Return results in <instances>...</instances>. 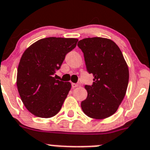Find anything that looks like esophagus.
<instances>
[{"label":"esophagus","instance_id":"1","mask_svg":"<svg viewBox=\"0 0 150 150\" xmlns=\"http://www.w3.org/2000/svg\"><path fill=\"white\" fill-rule=\"evenodd\" d=\"M71 87H72L73 88H75L78 87V84H76V83H71Z\"/></svg>","mask_w":150,"mask_h":150}]
</instances>
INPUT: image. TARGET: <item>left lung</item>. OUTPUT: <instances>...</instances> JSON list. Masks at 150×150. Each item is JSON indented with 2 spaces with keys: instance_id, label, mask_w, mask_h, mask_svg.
<instances>
[{
  "instance_id": "1",
  "label": "left lung",
  "mask_w": 150,
  "mask_h": 150,
  "mask_svg": "<svg viewBox=\"0 0 150 150\" xmlns=\"http://www.w3.org/2000/svg\"><path fill=\"white\" fill-rule=\"evenodd\" d=\"M85 57L87 71L93 74L91 85H85L88 96L81 104L83 112L94 119L113 115L125 96L129 70L120 48L112 40L85 38L78 43Z\"/></svg>"
}]
</instances>
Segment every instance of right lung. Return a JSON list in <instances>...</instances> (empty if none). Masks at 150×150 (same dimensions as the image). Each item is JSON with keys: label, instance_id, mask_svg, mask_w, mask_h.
<instances>
[{"label": "right lung", "instance_id": "obj_1", "mask_svg": "<svg viewBox=\"0 0 150 150\" xmlns=\"http://www.w3.org/2000/svg\"><path fill=\"white\" fill-rule=\"evenodd\" d=\"M77 42L74 38L48 37L36 41L23 54L17 69V89L24 106L33 115L52 117L61 109L71 83L57 80L54 75Z\"/></svg>", "mask_w": 150, "mask_h": 150}]
</instances>
